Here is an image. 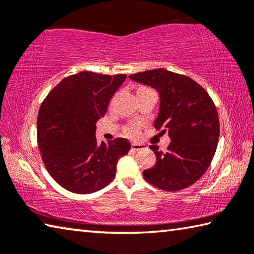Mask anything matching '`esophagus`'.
<instances>
[{
    "label": "esophagus",
    "instance_id": "esophagus-1",
    "mask_svg": "<svg viewBox=\"0 0 254 254\" xmlns=\"http://www.w3.org/2000/svg\"><path fill=\"white\" fill-rule=\"evenodd\" d=\"M131 148H132V150H142V149H144L145 148V145L144 144H141V143H132V145H131Z\"/></svg>",
    "mask_w": 254,
    "mask_h": 254
}]
</instances>
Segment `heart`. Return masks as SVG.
I'll list each match as a JSON object with an SVG mask.
<instances>
[{"mask_svg":"<svg viewBox=\"0 0 254 254\" xmlns=\"http://www.w3.org/2000/svg\"><path fill=\"white\" fill-rule=\"evenodd\" d=\"M142 88H144V87H142ZM142 88H140V89H142ZM124 133H126V134L130 137H136L137 135H139V127H137L136 124H128V126L124 127Z\"/></svg>","mask_w":254,"mask_h":254,"instance_id":"heart-1","label":"heart"}]
</instances>
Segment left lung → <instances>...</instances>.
<instances>
[{"label": "left lung", "mask_w": 254, "mask_h": 254, "mask_svg": "<svg viewBox=\"0 0 254 254\" xmlns=\"http://www.w3.org/2000/svg\"><path fill=\"white\" fill-rule=\"evenodd\" d=\"M156 88L160 111L157 130L168 132L171 142L166 152L150 145L157 161L143 171L149 184L167 191H178L195 184L212 162L220 137V120L208 93L190 77L163 68L128 76Z\"/></svg>", "instance_id": "obj_1"}]
</instances>
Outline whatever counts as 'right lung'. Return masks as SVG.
<instances>
[{
  "label": "right lung",
  "mask_w": 254,
  "mask_h": 254,
  "mask_svg": "<svg viewBox=\"0 0 254 254\" xmlns=\"http://www.w3.org/2000/svg\"><path fill=\"white\" fill-rule=\"evenodd\" d=\"M126 74L80 71L64 78L41 103L38 147L51 177L75 194H91L115 177L118 160L131 149L123 137L97 144L96 122Z\"/></svg>",
  "instance_id": "obj_1"
}]
</instances>
